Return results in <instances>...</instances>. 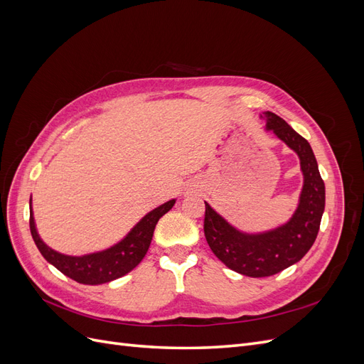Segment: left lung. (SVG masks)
I'll list each match as a JSON object with an SVG mask.
<instances>
[{
    "label": "left lung",
    "mask_w": 364,
    "mask_h": 364,
    "mask_svg": "<svg viewBox=\"0 0 364 364\" xmlns=\"http://www.w3.org/2000/svg\"><path fill=\"white\" fill-rule=\"evenodd\" d=\"M259 117L266 119V130H272L299 156L304 185L296 211L287 223L249 234L230 225L205 202L203 222L214 255L230 270L250 278L272 277L301 261L314 243L325 209V183L311 146L277 114L266 111Z\"/></svg>",
    "instance_id": "8db88e82"
}]
</instances>
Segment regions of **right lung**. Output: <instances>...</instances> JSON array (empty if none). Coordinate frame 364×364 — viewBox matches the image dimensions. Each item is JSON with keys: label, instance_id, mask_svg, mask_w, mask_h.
Wrapping results in <instances>:
<instances>
[{"label": "right lung", "instance_id": "obj_1", "mask_svg": "<svg viewBox=\"0 0 364 364\" xmlns=\"http://www.w3.org/2000/svg\"><path fill=\"white\" fill-rule=\"evenodd\" d=\"M176 199L162 203L153 211L147 213L139 222L130 229V232L118 241L117 245L107 247L100 252L86 253L82 257L65 255L58 250L51 249L43 243L38 234L35 217H33V208L30 199V232L35 245L38 246L42 257L46 258L54 267L60 270L68 278L86 284V285H98L106 284L114 279L124 277L130 270H134L138 264L146 257L150 247L153 232H155L156 223L159 218L167 214Z\"/></svg>", "mask_w": 364, "mask_h": 364}]
</instances>
